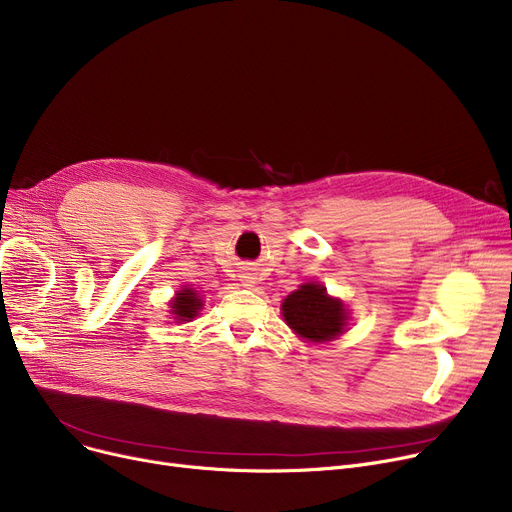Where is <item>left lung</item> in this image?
<instances>
[{
	"label": "left lung",
	"mask_w": 512,
	"mask_h": 512,
	"mask_svg": "<svg viewBox=\"0 0 512 512\" xmlns=\"http://www.w3.org/2000/svg\"><path fill=\"white\" fill-rule=\"evenodd\" d=\"M282 313L286 324L301 338L311 342H326L342 334L346 311L342 301L328 297L321 284H303L288 294Z\"/></svg>",
	"instance_id": "8db88e82"
}]
</instances>
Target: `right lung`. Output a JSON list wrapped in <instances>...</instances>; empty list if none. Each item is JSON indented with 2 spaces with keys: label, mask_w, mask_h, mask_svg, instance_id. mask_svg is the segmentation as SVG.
Segmentation results:
<instances>
[{
  "label": "right lung",
  "mask_w": 512,
  "mask_h": 512,
  "mask_svg": "<svg viewBox=\"0 0 512 512\" xmlns=\"http://www.w3.org/2000/svg\"><path fill=\"white\" fill-rule=\"evenodd\" d=\"M201 299L197 297V290L191 288H184L176 294V299L172 303V313L176 315L178 321H186V319H193L197 315V311L201 309Z\"/></svg>",
  "instance_id": "right-lung-1"
}]
</instances>
